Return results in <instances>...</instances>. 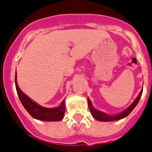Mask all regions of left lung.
Here are the masks:
<instances>
[{"mask_svg":"<svg viewBox=\"0 0 152 152\" xmlns=\"http://www.w3.org/2000/svg\"><path fill=\"white\" fill-rule=\"evenodd\" d=\"M142 93H143V90L140 91V92L139 93L138 96L136 98V99L133 101V102L127 109H125V110L122 111L121 113L116 114V115H110V114H107V113L102 112V111L99 110L97 109H95L93 106L92 102L89 99V98H88V106H89V109H90L91 113L96 120L99 121H118L125 118V117H127L133 110V109L136 107V106H137V103L139 102L140 99V96L142 95Z\"/></svg>","mask_w":152,"mask_h":152,"instance_id":"left-lung-1","label":"left lung"}]
</instances>
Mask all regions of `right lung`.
<instances>
[{
	"label": "right lung",
	"instance_id": "obj_1",
	"mask_svg": "<svg viewBox=\"0 0 152 152\" xmlns=\"http://www.w3.org/2000/svg\"><path fill=\"white\" fill-rule=\"evenodd\" d=\"M17 75L15 72V83L18 96L23 106L26 109V110L30 113L32 118L37 120L43 121H59L64 118V112H65V101L64 99L61 102L60 106L55 108H46L40 106L35 102L27 96L26 94L20 90L17 83L16 80Z\"/></svg>",
	"mask_w": 152,
	"mask_h": 152
}]
</instances>
